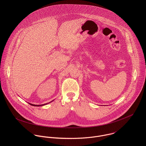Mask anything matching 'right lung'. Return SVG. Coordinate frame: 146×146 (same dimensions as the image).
Returning <instances> with one entry per match:
<instances>
[{
	"instance_id": "right-lung-1",
	"label": "right lung",
	"mask_w": 146,
	"mask_h": 146,
	"mask_svg": "<svg viewBox=\"0 0 146 146\" xmlns=\"http://www.w3.org/2000/svg\"><path fill=\"white\" fill-rule=\"evenodd\" d=\"M54 100H53V101H52L51 102H49V103H47V104H40V105H37V104H30V103H29V104H30V105H31V106H37V107H39V106H44V105H45V104H49V103H50V102H53Z\"/></svg>"
}]
</instances>
